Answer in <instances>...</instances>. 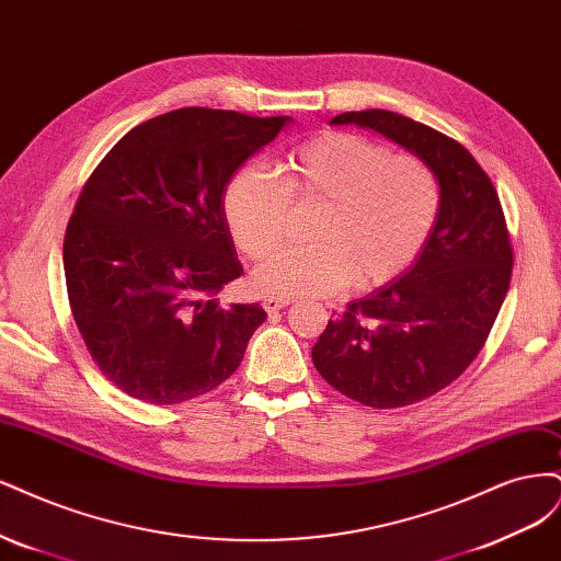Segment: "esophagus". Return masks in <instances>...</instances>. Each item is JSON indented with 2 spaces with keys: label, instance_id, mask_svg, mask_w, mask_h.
Here are the masks:
<instances>
[{
  "label": "esophagus",
  "instance_id": "esophagus-1",
  "mask_svg": "<svg viewBox=\"0 0 561 561\" xmlns=\"http://www.w3.org/2000/svg\"><path fill=\"white\" fill-rule=\"evenodd\" d=\"M291 302H294L291 298H275V296H270V298L263 300V307H265L267 314H275V312L284 310V307L291 305Z\"/></svg>",
  "mask_w": 561,
  "mask_h": 561
}]
</instances>
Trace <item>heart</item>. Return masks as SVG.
<instances>
[{"mask_svg":"<svg viewBox=\"0 0 561 561\" xmlns=\"http://www.w3.org/2000/svg\"><path fill=\"white\" fill-rule=\"evenodd\" d=\"M288 201L319 209L307 247L263 261L251 284L263 296L317 298L391 282L417 259L440 209V186L422 158L396 156L354 133H323L302 141L284 176L249 162L224 193V216L240 254L259 261L279 247Z\"/></svg>","mask_w":561,"mask_h":561,"instance_id":"heart-1","label":"heart"}]
</instances>
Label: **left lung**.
<instances>
[{
  "label": "left lung",
  "mask_w": 561,
  "mask_h": 561,
  "mask_svg": "<svg viewBox=\"0 0 561 561\" xmlns=\"http://www.w3.org/2000/svg\"><path fill=\"white\" fill-rule=\"evenodd\" d=\"M422 158L440 209L414 263L329 319L312 347L319 375L356 403L387 410L438 393L473 364L511 286L513 249L490 176L459 141L387 110L345 112Z\"/></svg>",
  "instance_id": "1"
}]
</instances>
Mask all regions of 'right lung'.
<instances>
[{"label":"right lung","instance_id":"1","mask_svg":"<svg viewBox=\"0 0 561 561\" xmlns=\"http://www.w3.org/2000/svg\"><path fill=\"white\" fill-rule=\"evenodd\" d=\"M288 116L186 106L104 156L67 224L71 314L98 368L133 399L174 405L238 370L261 305L216 300L242 275L224 216L232 174Z\"/></svg>","mask_w":561,"mask_h":561}]
</instances>
